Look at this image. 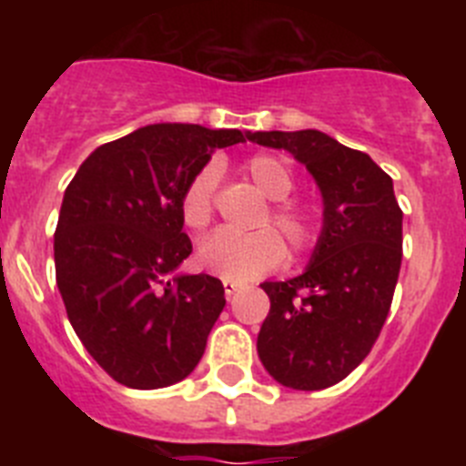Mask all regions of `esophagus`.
<instances>
[{
	"instance_id": "1",
	"label": "esophagus",
	"mask_w": 466,
	"mask_h": 466,
	"mask_svg": "<svg viewBox=\"0 0 466 466\" xmlns=\"http://www.w3.org/2000/svg\"><path fill=\"white\" fill-rule=\"evenodd\" d=\"M224 291H226V296H228V299H230V296L240 291V284L230 282V279H224Z\"/></svg>"
}]
</instances>
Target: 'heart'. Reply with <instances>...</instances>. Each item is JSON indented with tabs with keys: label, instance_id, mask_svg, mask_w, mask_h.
I'll list each match as a JSON object with an SVG mask.
<instances>
[{
	"label": "heart",
	"instance_id": "obj_1",
	"mask_svg": "<svg viewBox=\"0 0 466 466\" xmlns=\"http://www.w3.org/2000/svg\"><path fill=\"white\" fill-rule=\"evenodd\" d=\"M242 175L268 200H273L268 212L257 224L261 230L249 236L219 230L198 249V266L230 282L257 279L278 268L284 258V245L279 237L287 240L291 254L308 252L317 240L315 214L303 205L284 200L294 188V177L282 160L270 154H257L242 163ZM214 187H217V170L208 166L184 188L179 214L184 226L193 233L205 230L212 221Z\"/></svg>",
	"mask_w": 466,
	"mask_h": 466
}]
</instances>
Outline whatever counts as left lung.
Masks as SVG:
<instances>
[{
    "mask_svg": "<svg viewBox=\"0 0 466 466\" xmlns=\"http://www.w3.org/2000/svg\"><path fill=\"white\" fill-rule=\"evenodd\" d=\"M247 139L289 151L322 193V233L308 268L261 284L270 312L257 350L279 385L324 390L364 361L392 306L403 240L392 177L369 154L319 130L247 133Z\"/></svg>",
    "mask_w": 466,
    "mask_h": 466,
    "instance_id": "left-lung-1",
    "label": "left lung"
}]
</instances>
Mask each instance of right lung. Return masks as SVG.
<instances>
[{
  "label": "right lung",
  "instance_id": "right-lung-1",
  "mask_svg": "<svg viewBox=\"0 0 466 466\" xmlns=\"http://www.w3.org/2000/svg\"><path fill=\"white\" fill-rule=\"evenodd\" d=\"M240 130L156 123L106 142L81 163L57 217L56 282L69 324L116 382L158 390L200 361L224 284L170 275L191 254L179 200L214 149Z\"/></svg>",
  "mask_w": 466,
  "mask_h": 466
}]
</instances>
